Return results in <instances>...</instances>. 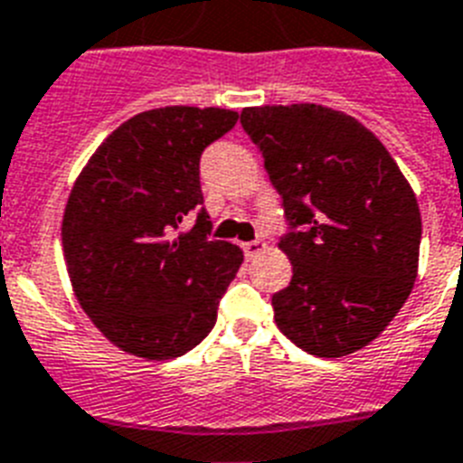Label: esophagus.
<instances>
[{"instance_id": "esophagus-1", "label": "esophagus", "mask_w": 463, "mask_h": 463, "mask_svg": "<svg viewBox=\"0 0 463 463\" xmlns=\"http://www.w3.org/2000/svg\"><path fill=\"white\" fill-rule=\"evenodd\" d=\"M262 250H267L265 241H248V243H243V253H246L248 260H253L255 255H260Z\"/></svg>"}]
</instances>
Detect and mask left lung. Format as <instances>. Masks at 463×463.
Returning a JSON list of instances; mask_svg holds the SVG:
<instances>
[{
	"label": "left lung",
	"mask_w": 463,
	"mask_h": 463,
	"mask_svg": "<svg viewBox=\"0 0 463 463\" xmlns=\"http://www.w3.org/2000/svg\"><path fill=\"white\" fill-rule=\"evenodd\" d=\"M284 201L279 248L291 284L272 296L274 322L317 357L378 338L414 288L421 213L373 132L343 110L291 103L241 110Z\"/></svg>",
	"instance_id": "obj_1"
}]
</instances>
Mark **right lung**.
<instances>
[{"label":"right lung","instance_id":"obj_1","mask_svg":"<svg viewBox=\"0 0 463 463\" xmlns=\"http://www.w3.org/2000/svg\"><path fill=\"white\" fill-rule=\"evenodd\" d=\"M236 110L165 106L122 122L68 196L61 239L72 291L94 326L144 360L189 353L217 322L243 253L210 241L198 163ZM191 209L197 224L181 232Z\"/></svg>","mask_w":463,"mask_h":463}]
</instances>
